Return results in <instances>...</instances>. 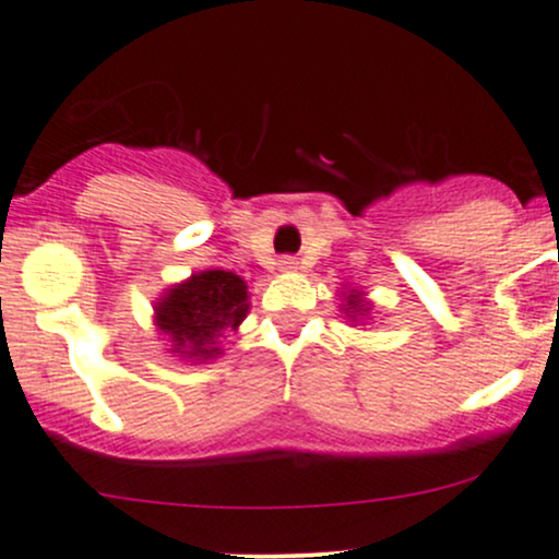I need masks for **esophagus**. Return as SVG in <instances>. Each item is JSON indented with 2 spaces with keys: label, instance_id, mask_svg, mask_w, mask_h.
<instances>
[{
  "label": "esophagus",
  "instance_id": "obj_1",
  "mask_svg": "<svg viewBox=\"0 0 559 559\" xmlns=\"http://www.w3.org/2000/svg\"><path fill=\"white\" fill-rule=\"evenodd\" d=\"M278 270H284V273H292V270H297V259L295 257H281L278 259Z\"/></svg>",
  "mask_w": 559,
  "mask_h": 559
}]
</instances>
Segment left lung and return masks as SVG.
<instances>
[{"label": "left lung", "mask_w": 559, "mask_h": 559, "mask_svg": "<svg viewBox=\"0 0 559 559\" xmlns=\"http://www.w3.org/2000/svg\"><path fill=\"white\" fill-rule=\"evenodd\" d=\"M368 306H370V302L365 300L359 292H352V295H346V308H343V311H346V316H352V319L357 321V316H365L370 311Z\"/></svg>", "instance_id": "left-lung-1"}]
</instances>
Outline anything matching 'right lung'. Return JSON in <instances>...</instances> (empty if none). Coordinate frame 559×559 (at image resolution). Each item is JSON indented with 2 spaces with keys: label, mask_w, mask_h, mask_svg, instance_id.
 I'll return each mask as SVG.
<instances>
[{
  "label": "right lung",
  "mask_w": 559,
  "mask_h": 559,
  "mask_svg": "<svg viewBox=\"0 0 559 559\" xmlns=\"http://www.w3.org/2000/svg\"><path fill=\"white\" fill-rule=\"evenodd\" d=\"M248 286L229 270H202L175 284L154 306V321L170 341V352L205 362L222 354L218 337L238 330L248 313Z\"/></svg>",
  "instance_id": "add662e5"
}]
</instances>
